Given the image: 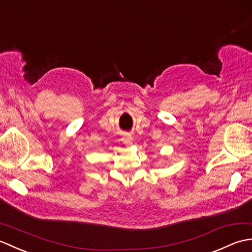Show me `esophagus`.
Returning <instances> with one entry per match:
<instances>
[{"label": "esophagus", "instance_id": "1", "mask_svg": "<svg viewBox=\"0 0 252 252\" xmlns=\"http://www.w3.org/2000/svg\"><path fill=\"white\" fill-rule=\"evenodd\" d=\"M122 140H123V143L130 145L132 143V137H131V135H125L124 137H123Z\"/></svg>", "mask_w": 252, "mask_h": 252}]
</instances>
